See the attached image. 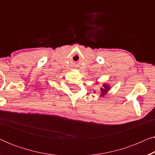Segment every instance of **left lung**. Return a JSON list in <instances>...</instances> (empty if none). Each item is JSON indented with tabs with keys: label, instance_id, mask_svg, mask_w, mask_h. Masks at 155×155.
Here are the masks:
<instances>
[{
	"label": "left lung",
	"instance_id": "obj_1",
	"mask_svg": "<svg viewBox=\"0 0 155 155\" xmlns=\"http://www.w3.org/2000/svg\"><path fill=\"white\" fill-rule=\"evenodd\" d=\"M110 90L109 85H108L107 84H103V87L100 88V91H101V96L103 97L104 96V94H107V92H108V90Z\"/></svg>",
	"mask_w": 155,
	"mask_h": 155
}]
</instances>
